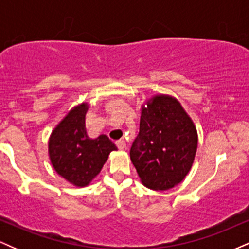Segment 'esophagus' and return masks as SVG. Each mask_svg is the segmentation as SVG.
I'll use <instances>...</instances> for the list:
<instances>
[{"label":"esophagus","instance_id":"obj_1","mask_svg":"<svg viewBox=\"0 0 249 249\" xmlns=\"http://www.w3.org/2000/svg\"><path fill=\"white\" fill-rule=\"evenodd\" d=\"M116 145L119 150H125V148H126V142H125V141H123V139H121V141H117Z\"/></svg>","mask_w":249,"mask_h":249}]
</instances>
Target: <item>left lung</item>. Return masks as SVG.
Here are the masks:
<instances>
[{
    "mask_svg": "<svg viewBox=\"0 0 249 249\" xmlns=\"http://www.w3.org/2000/svg\"><path fill=\"white\" fill-rule=\"evenodd\" d=\"M198 147V132L180 102L170 95H156L142 107L139 133L130 158L150 190L166 191L190 172Z\"/></svg>",
    "mask_w": 249,
    "mask_h": 249,
    "instance_id": "left-lung-1",
    "label": "left lung"
}]
</instances>
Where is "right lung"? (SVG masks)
<instances>
[{
	"label": "right lung",
	"instance_id": "add662e5",
	"mask_svg": "<svg viewBox=\"0 0 249 249\" xmlns=\"http://www.w3.org/2000/svg\"><path fill=\"white\" fill-rule=\"evenodd\" d=\"M88 103L73 107L50 134L48 152L51 165L62 178L77 187H85L101 172L108 154L117 151L107 136H88L85 115Z\"/></svg>",
	"mask_w": 249,
	"mask_h": 249
}]
</instances>
